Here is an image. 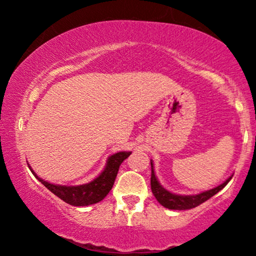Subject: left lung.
<instances>
[{"instance_id":"obj_1","label":"left lung","mask_w":256,"mask_h":256,"mask_svg":"<svg viewBox=\"0 0 256 256\" xmlns=\"http://www.w3.org/2000/svg\"><path fill=\"white\" fill-rule=\"evenodd\" d=\"M150 164H152V178H150V185H152V194L155 196L157 202L164 208L169 210H190L194 208H197L198 205L202 204V202L208 200L211 197H213L216 194L224 188L227 185V183L230 180L232 176H230L227 180L222 183L218 186L210 188V190L202 191L200 194H172L171 191H168L166 188H164L160 183L157 180L155 169H154V163L152 160H150Z\"/></svg>"}]
</instances>
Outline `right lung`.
<instances>
[{
  "mask_svg": "<svg viewBox=\"0 0 256 256\" xmlns=\"http://www.w3.org/2000/svg\"><path fill=\"white\" fill-rule=\"evenodd\" d=\"M130 154L132 152H118L113 154L108 157L104 169L101 171V174L96 178L86 184L70 185V186L44 180L43 178L37 176V174L30 166V164H28V166H29V169L34 174V176L62 200L72 206H88L101 202L110 194L114 185L115 178H116L118 168Z\"/></svg>",
  "mask_w": 256,
  "mask_h": 256,
  "instance_id": "add662e5",
  "label": "right lung"
}]
</instances>
